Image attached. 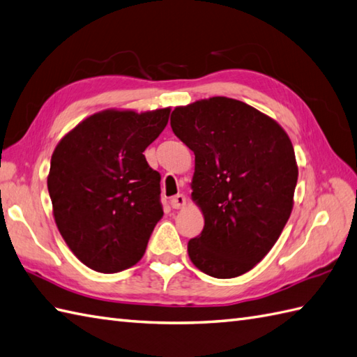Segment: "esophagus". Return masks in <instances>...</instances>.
I'll use <instances>...</instances> for the list:
<instances>
[{
  "label": "esophagus",
  "instance_id": "34e87169",
  "mask_svg": "<svg viewBox=\"0 0 357 357\" xmlns=\"http://www.w3.org/2000/svg\"><path fill=\"white\" fill-rule=\"evenodd\" d=\"M171 206L174 209H181L186 206V197L183 194H177L171 199Z\"/></svg>",
  "mask_w": 357,
  "mask_h": 357
}]
</instances>
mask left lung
<instances>
[{
  "label": "left lung",
  "mask_w": 357,
  "mask_h": 357,
  "mask_svg": "<svg viewBox=\"0 0 357 357\" xmlns=\"http://www.w3.org/2000/svg\"><path fill=\"white\" fill-rule=\"evenodd\" d=\"M174 134L192 149V200L204 217L188 253L213 278L255 267L280 238L293 209L298 165L281 125L241 100L215 96L176 107Z\"/></svg>",
  "instance_id": "left-lung-1"
}]
</instances>
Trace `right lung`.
Returning a JSON list of instances; mask_svg holds the SVG:
<instances>
[{
  "label": "right lung",
  "mask_w": 357,
  "mask_h": 357,
  "mask_svg": "<svg viewBox=\"0 0 357 357\" xmlns=\"http://www.w3.org/2000/svg\"><path fill=\"white\" fill-rule=\"evenodd\" d=\"M169 112L105 109L54 148L47 177L53 217L70 250L93 271L116 273L136 264L163 217L160 174L144 151Z\"/></svg>",
  "instance_id": "obj_1"
}]
</instances>
